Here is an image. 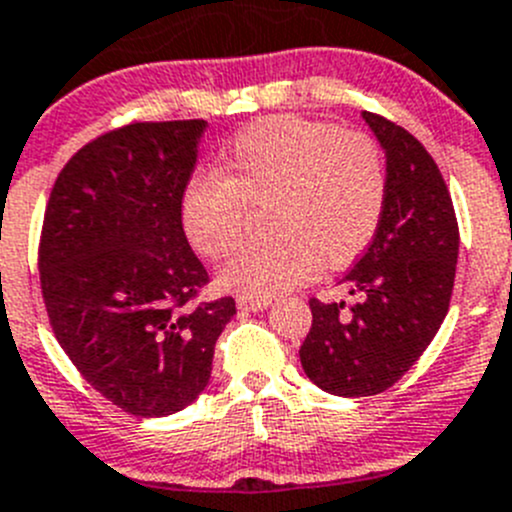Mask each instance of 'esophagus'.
<instances>
[{
	"mask_svg": "<svg viewBox=\"0 0 512 512\" xmlns=\"http://www.w3.org/2000/svg\"><path fill=\"white\" fill-rule=\"evenodd\" d=\"M267 305H270L267 300L250 298V295H240V298H237V308H240L242 313H257V310H265Z\"/></svg>",
	"mask_w": 512,
	"mask_h": 512,
	"instance_id": "obj_1",
	"label": "esophagus"
}]
</instances>
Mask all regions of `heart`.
I'll list each match as a JSON object with an SVG mask.
<instances>
[{"label": "heart", "instance_id": "heart-1", "mask_svg": "<svg viewBox=\"0 0 512 512\" xmlns=\"http://www.w3.org/2000/svg\"><path fill=\"white\" fill-rule=\"evenodd\" d=\"M389 174L379 146L333 123L267 118L229 143L222 174L197 171L181 191V227L207 260L245 242L247 207H272L267 232L278 240L229 262L227 290L270 298L308 283L318 265L346 267L381 227Z\"/></svg>", "mask_w": 512, "mask_h": 512}]
</instances>
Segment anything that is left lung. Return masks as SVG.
I'll use <instances>...</instances> for the list:
<instances>
[{"label":"left lung","instance_id":"8db88e82","mask_svg":"<svg viewBox=\"0 0 512 512\" xmlns=\"http://www.w3.org/2000/svg\"><path fill=\"white\" fill-rule=\"evenodd\" d=\"M364 121L386 154V212L343 278L358 303L310 298L313 326L300 346L308 379L336 396L381 394L412 369L450 310L460 250L452 197L427 148L384 116Z\"/></svg>","mask_w":512,"mask_h":512}]
</instances>
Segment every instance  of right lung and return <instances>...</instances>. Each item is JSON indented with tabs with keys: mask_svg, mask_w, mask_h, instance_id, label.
Returning <instances> with one entry per match:
<instances>
[{
	"mask_svg": "<svg viewBox=\"0 0 512 512\" xmlns=\"http://www.w3.org/2000/svg\"><path fill=\"white\" fill-rule=\"evenodd\" d=\"M207 121L131 123L83 146L52 186L40 237L50 326L95 391L133 417H169L209 384L232 298L181 227V191Z\"/></svg>",
	"mask_w": 512,
	"mask_h": 512,
	"instance_id": "add662e5",
	"label": "right lung"
}]
</instances>
